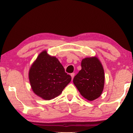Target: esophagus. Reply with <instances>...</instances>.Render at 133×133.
<instances>
[{"mask_svg":"<svg viewBox=\"0 0 133 133\" xmlns=\"http://www.w3.org/2000/svg\"><path fill=\"white\" fill-rule=\"evenodd\" d=\"M74 75H75V73H74V72H72V73L71 74V76L72 79H73V78L74 77Z\"/></svg>","mask_w":133,"mask_h":133,"instance_id":"34e87169","label":"esophagus"}]
</instances>
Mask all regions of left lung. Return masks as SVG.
I'll list each match as a JSON object with an SVG mask.
<instances>
[{
	"mask_svg": "<svg viewBox=\"0 0 133 133\" xmlns=\"http://www.w3.org/2000/svg\"><path fill=\"white\" fill-rule=\"evenodd\" d=\"M82 69L73 79V83L80 93L88 101L100 97L104 87L105 75L102 65L97 57L83 59Z\"/></svg>",
	"mask_w": 133,
	"mask_h": 133,
	"instance_id": "8db88e82",
	"label": "left lung"
}]
</instances>
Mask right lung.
<instances>
[{"label":"right lung","instance_id":"add662e5","mask_svg":"<svg viewBox=\"0 0 133 133\" xmlns=\"http://www.w3.org/2000/svg\"><path fill=\"white\" fill-rule=\"evenodd\" d=\"M29 80L34 93L49 101L62 93L71 81V77L65 72L59 60L45 50L39 54L31 66Z\"/></svg>","mask_w":133,"mask_h":133}]
</instances>
